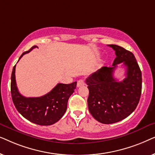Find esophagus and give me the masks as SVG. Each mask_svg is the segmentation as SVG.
Masks as SVG:
<instances>
[{"mask_svg":"<svg viewBox=\"0 0 155 155\" xmlns=\"http://www.w3.org/2000/svg\"><path fill=\"white\" fill-rule=\"evenodd\" d=\"M84 84H85L84 80V79H80V80H78V82H77V86L78 87H81V86L84 85Z\"/></svg>","mask_w":155,"mask_h":155,"instance_id":"34e87169","label":"esophagus"}]
</instances>
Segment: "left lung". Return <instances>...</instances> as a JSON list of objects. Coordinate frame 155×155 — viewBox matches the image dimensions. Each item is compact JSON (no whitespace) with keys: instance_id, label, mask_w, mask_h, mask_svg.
I'll return each instance as SVG.
<instances>
[{"instance_id":"1","label":"left lung","mask_w":155,"mask_h":155,"mask_svg":"<svg viewBox=\"0 0 155 155\" xmlns=\"http://www.w3.org/2000/svg\"><path fill=\"white\" fill-rule=\"evenodd\" d=\"M108 46L116 55L113 66H104L86 80L89 111L95 119L104 124L118 122L132 114L142 91V73L133 53L114 44ZM120 63L127 67V76L118 82L113 72Z\"/></svg>"}]
</instances>
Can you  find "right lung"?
<instances>
[{"mask_svg":"<svg viewBox=\"0 0 155 155\" xmlns=\"http://www.w3.org/2000/svg\"><path fill=\"white\" fill-rule=\"evenodd\" d=\"M35 48L38 46H34L23 53L19 60ZM15 66L16 65L12 72L10 90L12 101L19 113L29 121L40 126H50L58 121L66 111L68 101L76 88L77 82L71 84L58 83L44 96L25 97L18 90L15 74Z\"/></svg>","mask_w":155,"mask_h":155,"instance_id":"add662e5","label":"right lung"}]
</instances>
